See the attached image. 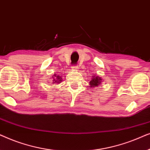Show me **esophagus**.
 Wrapping results in <instances>:
<instances>
[{"label":"esophagus","mask_w":150,"mask_h":150,"mask_svg":"<svg viewBox=\"0 0 150 150\" xmlns=\"http://www.w3.org/2000/svg\"><path fill=\"white\" fill-rule=\"evenodd\" d=\"M72 69H73V70H77V69H79V67H78L77 65H74V66L72 67Z\"/></svg>","instance_id":"esophagus-1"}]
</instances>
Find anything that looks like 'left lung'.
<instances>
[{
    "label": "left lung",
    "instance_id": "1",
    "mask_svg": "<svg viewBox=\"0 0 150 150\" xmlns=\"http://www.w3.org/2000/svg\"><path fill=\"white\" fill-rule=\"evenodd\" d=\"M91 79L92 80H91V81L89 82V87H98L102 83V82L103 81L101 77L96 76H93Z\"/></svg>",
    "mask_w": 150,
    "mask_h": 150
}]
</instances>
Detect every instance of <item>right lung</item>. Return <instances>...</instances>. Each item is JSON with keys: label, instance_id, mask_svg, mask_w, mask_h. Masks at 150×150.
Here are the masks:
<instances>
[{"label": "right lung", "instance_id": "obj_1", "mask_svg": "<svg viewBox=\"0 0 150 150\" xmlns=\"http://www.w3.org/2000/svg\"><path fill=\"white\" fill-rule=\"evenodd\" d=\"M54 77H52V84H55V83H60L61 81V77L60 76H58V75H56V74H54Z\"/></svg>", "mask_w": 150, "mask_h": 150}]
</instances>
